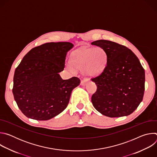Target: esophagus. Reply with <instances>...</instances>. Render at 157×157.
Returning <instances> with one entry per match:
<instances>
[{"label":"esophagus","instance_id":"esophagus-1","mask_svg":"<svg viewBox=\"0 0 157 157\" xmlns=\"http://www.w3.org/2000/svg\"><path fill=\"white\" fill-rule=\"evenodd\" d=\"M87 82V80H82L81 82V86H85Z\"/></svg>","mask_w":157,"mask_h":157}]
</instances>
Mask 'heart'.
<instances>
[{"label":"heart","mask_w":157,"mask_h":157,"mask_svg":"<svg viewBox=\"0 0 157 157\" xmlns=\"http://www.w3.org/2000/svg\"><path fill=\"white\" fill-rule=\"evenodd\" d=\"M107 61V54L102 48H84L73 53L67 66L73 73H76L78 69L89 77H94L104 71Z\"/></svg>","instance_id":"1"}]
</instances>
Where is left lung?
<instances>
[{
	"mask_svg": "<svg viewBox=\"0 0 157 157\" xmlns=\"http://www.w3.org/2000/svg\"><path fill=\"white\" fill-rule=\"evenodd\" d=\"M104 49L107 61L104 71L91 80L97 91L91 101L95 109L109 117L127 116L142 101L145 71L132 50L117 43L99 40L91 43Z\"/></svg>",
	"mask_w": 157,
	"mask_h": 157,
	"instance_id": "8db88e82",
	"label": "left lung"
}]
</instances>
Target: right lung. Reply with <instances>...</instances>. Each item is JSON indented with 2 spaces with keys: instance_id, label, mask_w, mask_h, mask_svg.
<instances>
[{
  "instance_id": "add662e5",
  "label": "right lung",
  "mask_w": 157,
  "mask_h": 157,
  "mask_svg": "<svg viewBox=\"0 0 157 157\" xmlns=\"http://www.w3.org/2000/svg\"><path fill=\"white\" fill-rule=\"evenodd\" d=\"M70 42L47 43L32 49L17 66L12 92L18 108L25 116L37 121L49 120L66 109L73 89L80 79L63 80Z\"/></svg>"
}]
</instances>
